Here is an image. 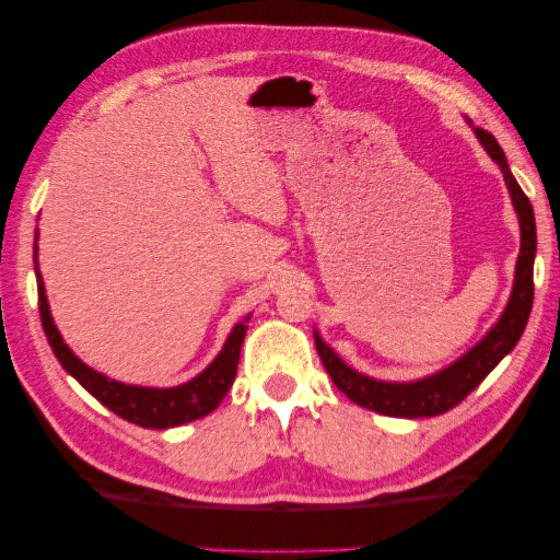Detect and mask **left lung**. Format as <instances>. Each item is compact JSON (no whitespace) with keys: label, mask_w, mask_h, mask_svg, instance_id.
<instances>
[{"label":"left lung","mask_w":560,"mask_h":560,"mask_svg":"<svg viewBox=\"0 0 560 560\" xmlns=\"http://www.w3.org/2000/svg\"><path fill=\"white\" fill-rule=\"evenodd\" d=\"M476 136H479V141L483 143V149L489 151L491 159L501 166L503 178H506V186L511 190L513 208H516L521 223V255L516 262V282H513L506 313L501 315L497 327H493L469 354H464L459 362L452 364L444 372L434 374V377L409 384H392L364 377V374L350 370V366H347L340 357L329 350V347L315 335L317 354L319 360H323L327 374L332 377L335 387L345 392V397H350L354 405L377 411V415L417 419L436 417L444 415L448 409H454L459 401L469 397L483 380H487V374L513 350V347H516L526 329L530 307H534V208H530L528 196L521 190L516 178H513V173L509 171L506 155H503L499 141L493 139L489 131H483V128H476Z\"/></svg>","instance_id":"left-lung-1"}]
</instances>
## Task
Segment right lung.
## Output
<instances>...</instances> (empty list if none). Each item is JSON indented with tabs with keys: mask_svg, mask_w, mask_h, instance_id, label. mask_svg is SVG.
<instances>
[{
	"mask_svg": "<svg viewBox=\"0 0 560 560\" xmlns=\"http://www.w3.org/2000/svg\"><path fill=\"white\" fill-rule=\"evenodd\" d=\"M36 290H39V317L44 325V335H47L51 350L57 354L63 370H67L91 397H96L101 405L112 409L114 415L121 419L131 421V424H139L145 429L180 427L186 424V421L210 415V411L223 401L228 389H231L237 360H241V347L247 332V319L250 317H245L243 323L235 325L223 347V352H220L213 364H210L203 374H198L196 380L173 389H145L106 380L104 374L89 370L79 357H73L69 347L63 345L57 325L51 323L49 302L47 295H44V282L39 270H36Z\"/></svg>",
	"mask_w": 560,
	"mask_h": 560,
	"instance_id": "right-lung-1",
	"label": "right lung"
}]
</instances>
